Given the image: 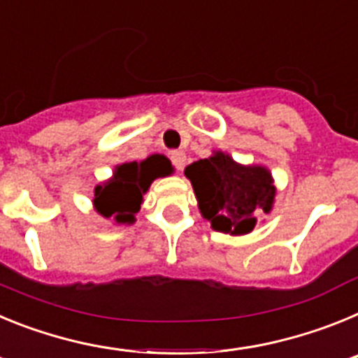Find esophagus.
Returning <instances> with one entry per match:
<instances>
[{
    "mask_svg": "<svg viewBox=\"0 0 358 358\" xmlns=\"http://www.w3.org/2000/svg\"><path fill=\"white\" fill-rule=\"evenodd\" d=\"M170 159H172L173 166H176L179 172H181V170H185V164H186V154H185V152L173 150L172 154H170Z\"/></svg>",
    "mask_w": 358,
    "mask_h": 358,
    "instance_id": "esophagus-1",
    "label": "esophagus"
}]
</instances>
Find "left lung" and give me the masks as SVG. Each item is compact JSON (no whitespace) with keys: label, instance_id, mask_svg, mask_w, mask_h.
Listing matches in <instances>:
<instances>
[{"label":"left lung","instance_id":"8db88e82","mask_svg":"<svg viewBox=\"0 0 358 358\" xmlns=\"http://www.w3.org/2000/svg\"><path fill=\"white\" fill-rule=\"evenodd\" d=\"M185 176L194 186L199 211L218 233L248 235L258 224L256 213L273 211L276 186L264 164H242L215 150L188 164Z\"/></svg>","mask_w":358,"mask_h":358}]
</instances>
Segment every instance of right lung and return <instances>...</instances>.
I'll list each match as a JSON object with an SVG mask.
<instances>
[{"instance_id": "add662e5", "label": "right lung", "mask_w": 358, "mask_h": 358, "mask_svg": "<svg viewBox=\"0 0 358 358\" xmlns=\"http://www.w3.org/2000/svg\"><path fill=\"white\" fill-rule=\"evenodd\" d=\"M170 173H173V166L163 154H152L140 163L125 161L116 164L113 176L94 186V211L103 218H113L118 226H131L136 222V213L152 182Z\"/></svg>"}]
</instances>
